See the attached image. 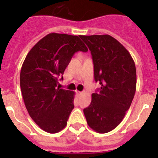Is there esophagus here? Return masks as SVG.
I'll return each mask as SVG.
<instances>
[{"instance_id": "obj_1", "label": "esophagus", "mask_w": 158, "mask_h": 158, "mask_svg": "<svg viewBox=\"0 0 158 158\" xmlns=\"http://www.w3.org/2000/svg\"><path fill=\"white\" fill-rule=\"evenodd\" d=\"M77 94H78V95H82V92H79V91H77Z\"/></svg>"}]
</instances>
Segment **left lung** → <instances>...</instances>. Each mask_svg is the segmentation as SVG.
<instances>
[{
	"label": "left lung",
	"instance_id": "left-lung-1",
	"mask_svg": "<svg viewBox=\"0 0 158 158\" xmlns=\"http://www.w3.org/2000/svg\"><path fill=\"white\" fill-rule=\"evenodd\" d=\"M79 37L92 56L94 78L101 87L92 94L83 112L87 123L98 133L111 131L122 122L136 91V68L129 52L110 35Z\"/></svg>",
	"mask_w": 158,
	"mask_h": 158
}]
</instances>
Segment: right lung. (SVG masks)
I'll return each mask as SVG.
<instances>
[{"label":"right lung","instance_id":"1","mask_svg":"<svg viewBox=\"0 0 158 158\" xmlns=\"http://www.w3.org/2000/svg\"><path fill=\"white\" fill-rule=\"evenodd\" d=\"M78 51H88L78 36L49 33L33 46L22 65L20 83L25 106L35 123L48 133L63 130L74 108L75 92L57 85Z\"/></svg>","mask_w":158,"mask_h":158}]
</instances>
